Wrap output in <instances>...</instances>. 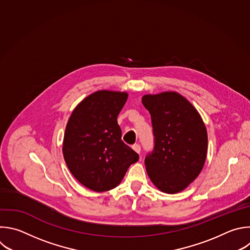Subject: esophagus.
<instances>
[{"mask_svg": "<svg viewBox=\"0 0 250 250\" xmlns=\"http://www.w3.org/2000/svg\"><path fill=\"white\" fill-rule=\"evenodd\" d=\"M132 149H133L136 153H138V154H139V153H140V151H141V147H140V145H139V144H136V143L132 145Z\"/></svg>", "mask_w": 250, "mask_h": 250, "instance_id": "1", "label": "esophagus"}]
</instances>
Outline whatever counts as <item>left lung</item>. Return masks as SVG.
I'll return each mask as SVG.
<instances>
[{
  "instance_id": "left-lung-1",
  "label": "left lung",
  "mask_w": 250,
  "mask_h": 250,
  "mask_svg": "<svg viewBox=\"0 0 250 250\" xmlns=\"http://www.w3.org/2000/svg\"><path fill=\"white\" fill-rule=\"evenodd\" d=\"M143 106L151 115L154 147L145 156L147 174L162 191L176 193L200 174L208 137L195 108L176 92L145 95Z\"/></svg>"
}]
</instances>
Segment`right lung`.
<instances>
[{"instance_id":"1","label":"right lung","mask_w":250,"mask_h":250,"mask_svg":"<svg viewBox=\"0 0 250 250\" xmlns=\"http://www.w3.org/2000/svg\"><path fill=\"white\" fill-rule=\"evenodd\" d=\"M127 93L97 91L73 110L64 131L62 153L73 177L87 188L107 191L124 179L138 154L122 140L118 116Z\"/></svg>"}]
</instances>
